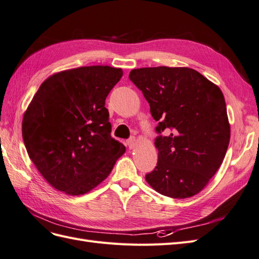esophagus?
Here are the masks:
<instances>
[{
    "mask_svg": "<svg viewBox=\"0 0 259 259\" xmlns=\"http://www.w3.org/2000/svg\"><path fill=\"white\" fill-rule=\"evenodd\" d=\"M127 144H128V146H129V149H130V150H134L135 147L137 146V140H136L135 138H132V139L128 140V141H127Z\"/></svg>",
    "mask_w": 259,
    "mask_h": 259,
    "instance_id": "1",
    "label": "esophagus"
}]
</instances>
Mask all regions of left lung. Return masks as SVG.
<instances>
[{"instance_id":"obj_1","label":"left lung","mask_w":259,"mask_h":259,"mask_svg":"<svg viewBox=\"0 0 259 259\" xmlns=\"http://www.w3.org/2000/svg\"><path fill=\"white\" fill-rule=\"evenodd\" d=\"M129 78L149 102L156 131L170 132L155 140L158 161L146 182L171 198L199 193L223 164L230 142L223 92L189 67L132 69Z\"/></svg>"}]
</instances>
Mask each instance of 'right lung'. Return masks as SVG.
Instances as JSON below:
<instances>
[{"label":"right lung","instance_id":"obj_1","mask_svg":"<svg viewBox=\"0 0 259 259\" xmlns=\"http://www.w3.org/2000/svg\"><path fill=\"white\" fill-rule=\"evenodd\" d=\"M122 69L84 66L43 81L23 117L29 157L49 184L82 195L112 172L125 147L110 137L105 100Z\"/></svg>","mask_w":259,"mask_h":259}]
</instances>
